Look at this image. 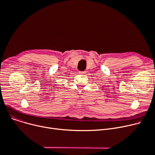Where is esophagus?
<instances>
[{"instance_id":"34e87169","label":"esophagus","mask_w":155,"mask_h":155,"mask_svg":"<svg viewBox=\"0 0 155 155\" xmlns=\"http://www.w3.org/2000/svg\"><path fill=\"white\" fill-rule=\"evenodd\" d=\"M79 74H81V75H84L86 73V71H79Z\"/></svg>"}]
</instances>
